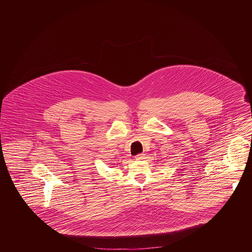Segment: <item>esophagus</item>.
Returning a JSON list of instances; mask_svg holds the SVG:
<instances>
[{
  "instance_id": "esophagus-1",
  "label": "esophagus",
  "mask_w": 252,
  "mask_h": 252,
  "mask_svg": "<svg viewBox=\"0 0 252 252\" xmlns=\"http://www.w3.org/2000/svg\"><path fill=\"white\" fill-rule=\"evenodd\" d=\"M144 158H145V154H144V153L138 154L137 156L135 157V159H137V160H142V159H144Z\"/></svg>"
}]
</instances>
